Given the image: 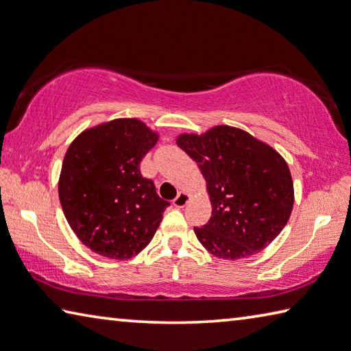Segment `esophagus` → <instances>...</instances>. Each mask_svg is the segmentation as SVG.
<instances>
[{"mask_svg":"<svg viewBox=\"0 0 351 351\" xmlns=\"http://www.w3.org/2000/svg\"><path fill=\"white\" fill-rule=\"evenodd\" d=\"M189 202V195L186 193H180L176 198H174V206L176 208H184L186 206V203Z\"/></svg>","mask_w":351,"mask_h":351,"instance_id":"1","label":"esophagus"}]
</instances>
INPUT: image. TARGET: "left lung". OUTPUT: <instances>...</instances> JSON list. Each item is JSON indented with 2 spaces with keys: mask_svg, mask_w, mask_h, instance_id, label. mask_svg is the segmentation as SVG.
<instances>
[{
  "mask_svg": "<svg viewBox=\"0 0 351 351\" xmlns=\"http://www.w3.org/2000/svg\"><path fill=\"white\" fill-rule=\"evenodd\" d=\"M177 145L200 168L213 215L194 228L202 246L238 260L267 247L293 209V182L278 151L247 131L217 125L203 134H180Z\"/></svg>",
  "mask_w": 351,
  "mask_h": 351,
  "instance_id": "left-lung-1",
  "label": "left lung"
}]
</instances>
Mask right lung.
<instances>
[{
    "label": "right lung",
    "mask_w": 351,
    "mask_h": 351,
    "mask_svg": "<svg viewBox=\"0 0 351 351\" xmlns=\"http://www.w3.org/2000/svg\"><path fill=\"white\" fill-rule=\"evenodd\" d=\"M158 141L138 119H114L82 131L65 153L58 193L76 237L93 252L128 260L148 246L169 206L141 162Z\"/></svg>",
    "instance_id": "obj_1"
}]
</instances>
